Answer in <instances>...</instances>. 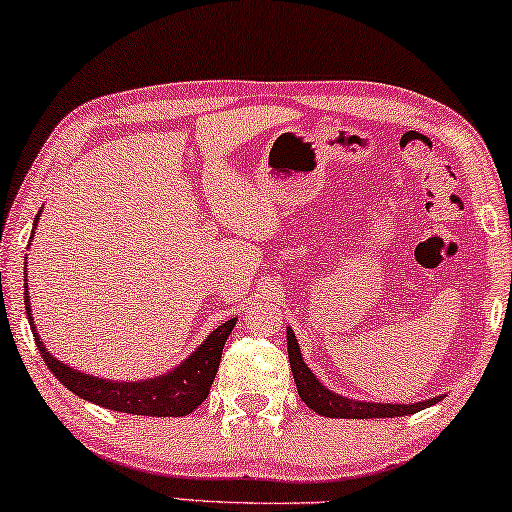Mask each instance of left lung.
I'll list each match as a JSON object with an SVG mask.
<instances>
[{
  "mask_svg": "<svg viewBox=\"0 0 512 512\" xmlns=\"http://www.w3.org/2000/svg\"><path fill=\"white\" fill-rule=\"evenodd\" d=\"M286 349H289V363L293 380H296L298 394L303 398L307 408H312L317 415L324 417H340V419H382V417H403V415H415V412L429 408V405L438 403L440 396L426 398L419 403H368V401H356V398H347L335 394V391L326 389L319 382V377L307 368L300 354L296 333L291 328H286Z\"/></svg>",
  "mask_w": 512,
  "mask_h": 512,
  "instance_id": "left-lung-1",
  "label": "left lung"
}]
</instances>
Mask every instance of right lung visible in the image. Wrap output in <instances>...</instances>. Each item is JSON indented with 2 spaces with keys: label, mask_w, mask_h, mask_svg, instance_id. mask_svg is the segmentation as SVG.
Masks as SVG:
<instances>
[{
  "label": "right lung",
  "mask_w": 512,
  "mask_h": 512,
  "mask_svg": "<svg viewBox=\"0 0 512 512\" xmlns=\"http://www.w3.org/2000/svg\"><path fill=\"white\" fill-rule=\"evenodd\" d=\"M37 228V221H34ZM34 235V230H32ZM32 242V237H30ZM27 258V256H25ZM25 310L27 321L32 326L34 342H37L41 359L51 373L65 384V387L83 401L102 405L107 410L128 412V415H146V417H184L193 412L198 405L205 401L212 387L216 370L221 363V352L226 345L230 331H233L237 319H228L216 331L207 335V340L181 361L177 368L170 373L151 377V380L137 382H118V380H102V377L79 373V370L65 366V363L55 359L41 342L37 326H34L32 310H30V293H27V268H25Z\"/></svg>",
  "instance_id": "right-lung-1"
}]
</instances>
